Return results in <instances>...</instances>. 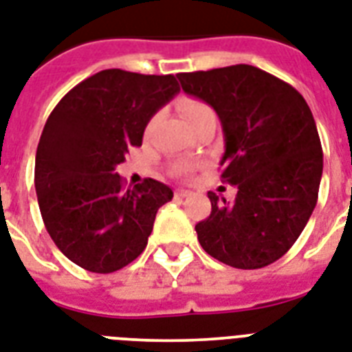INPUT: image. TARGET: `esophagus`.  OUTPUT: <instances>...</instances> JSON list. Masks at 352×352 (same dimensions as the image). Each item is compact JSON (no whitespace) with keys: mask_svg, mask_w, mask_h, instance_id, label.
Instances as JSON below:
<instances>
[{"mask_svg":"<svg viewBox=\"0 0 352 352\" xmlns=\"http://www.w3.org/2000/svg\"><path fill=\"white\" fill-rule=\"evenodd\" d=\"M176 196L188 197V196H192V192H190V190H183V188H178V190H176Z\"/></svg>","mask_w":352,"mask_h":352,"instance_id":"esophagus-1","label":"esophagus"}]
</instances>
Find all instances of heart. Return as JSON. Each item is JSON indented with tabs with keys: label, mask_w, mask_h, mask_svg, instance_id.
I'll return each instance as SVG.
<instances>
[{
	"label": "heart",
	"mask_w": 352,
	"mask_h": 352,
	"mask_svg": "<svg viewBox=\"0 0 352 352\" xmlns=\"http://www.w3.org/2000/svg\"><path fill=\"white\" fill-rule=\"evenodd\" d=\"M178 109L188 126L199 120V118L207 117V115H214L210 107L201 102V100H197V98H182L178 104Z\"/></svg>",
	"instance_id": "1"
}]
</instances>
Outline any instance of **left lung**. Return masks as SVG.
Returning a JSON list of instances; mask_svg holds the SVG:
<instances>
[{
  "instance_id": "1",
  "label": "left lung",
  "mask_w": 352,
  "mask_h": 352,
  "mask_svg": "<svg viewBox=\"0 0 352 352\" xmlns=\"http://www.w3.org/2000/svg\"><path fill=\"white\" fill-rule=\"evenodd\" d=\"M178 78L221 120V178L237 187L234 203L208 192L197 241L228 266L264 268L292 248L318 199L324 155L311 109L293 86L250 65Z\"/></svg>"
}]
</instances>
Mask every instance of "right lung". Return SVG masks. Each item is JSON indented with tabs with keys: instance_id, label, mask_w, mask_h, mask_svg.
<instances>
[{
	"instance_id": "1",
	"label": "right lung",
	"mask_w": 352,
	"mask_h": 352,
	"mask_svg": "<svg viewBox=\"0 0 352 352\" xmlns=\"http://www.w3.org/2000/svg\"><path fill=\"white\" fill-rule=\"evenodd\" d=\"M178 91L174 75L102 69L50 113L37 145V201L55 246L80 268L111 274L147 246L173 190L153 178L124 190L115 169Z\"/></svg>"
}]
</instances>
